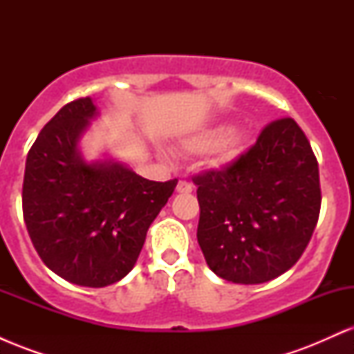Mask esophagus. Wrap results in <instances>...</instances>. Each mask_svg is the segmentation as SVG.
<instances>
[{"label": "esophagus", "instance_id": "esophagus-1", "mask_svg": "<svg viewBox=\"0 0 354 354\" xmlns=\"http://www.w3.org/2000/svg\"><path fill=\"white\" fill-rule=\"evenodd\" d=\"M176 191H178V193L188 194V193H191V191H193V185H191V183L186 181V180H180V181H178V185H176Z\"/></svg>", "mask_w": 354, "mask_h": 354}]
</instances>
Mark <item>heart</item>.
Returning a JSON list of instances; mask_svg holds the SVG:
<instances>
[{
	"mask_svg": "<svg viewBox=\"0 0 354 354\" xmlns=\"http://www.w3.org/2000/svg\"><path fill=\"white\" fill-rule=\"evenodd\" d=\"M230 128L228 126H218V128L209 129V131L203 133L198 138H194L189 143V148L193 151H209V149L216 148L218 144V160L221 163L233 160L239 151V146H241V136L239 135L228 136Z\"/></svg>",
	"mask_w": 354,
	"mask_h": 354,
	"instance_id": "obj_1",
	"label": "heart"
}]
</instances>
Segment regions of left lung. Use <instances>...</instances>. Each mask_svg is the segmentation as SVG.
I'll list each match as a JSON object with an SVG mask.
<instances>
[{
    "label": "left lung",
    "instance_id": "8db88e82",
    "mask_svg": "<svg viewBox=\"0 0 354 354\" xmlns=\"http://www.w3.org/2000/svg\"><path fill=\"white\" fill-rule=\"evenodd\" d=\"M193 183L198 243L219 278L266 283L301 258L319 218L321 188L318 161L293 118L271 121L233 163Z\"/></svg>",
    "mask_w": 354,
    "mask_h": 354
}]
</instances>
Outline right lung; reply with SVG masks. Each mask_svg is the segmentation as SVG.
Wrapping results in <instances>:
<instances>
[{
  "instance_id": "right-lung-1",
  "label": "right lung",
  "mask_w": 354,
  "mask_h": 354,
  "mask_svg": "<svg viewBox=\"0 0 354 354\" xmlns=\"http://www.w3.org/2000/svg\"><path fill=\"white\" fill-rule=\"evenodd\" d=\"M96 106L64 104L26 158L23 218L43 263L66 281L103 288L135 266L178 180L149 181L116 161L84 163L78 141Z\"/></svg>"
}]
</instances>
